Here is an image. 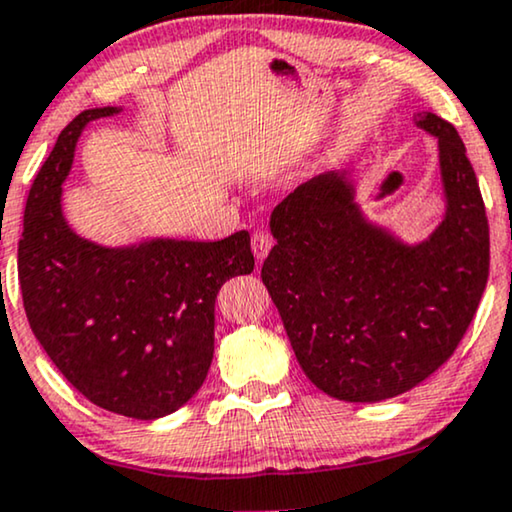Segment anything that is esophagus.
Instances as JSON below:
<instances>
[{"instance_id":"obj_1","label":"esophagus","mask_w":512,"mask_h":512,"mask_svg":"<svg viewBox=\"0 0 512 512\" xmlns=\"http://www.w3.org/2000/svg\"><path fill=\"white\" fill-rule=\"evenodd\" d=\"M274 248V238H271L269 231H255L252 234V252H255V260L262 262L264 257L269 255V250Z\"/></svg>"}]
</instances>
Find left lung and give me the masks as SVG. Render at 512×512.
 <instances>
[{"label": "left lung", "mask_w": 512, "mask_h": 512, "mask_svg": "<svg viewBox=\"0 0 512 512\" xmlns=\"http://www.w3.org/2000/svg\"><path fill=\"white\" fill-rule=\"evenodd\" d=\"M439 139L446 217L401 245L361 217L342 172L304 181L271 212L276 245L262 281L307 378L335 399L383 401L437 371L468 331L489 278V222L456 127Z\"/></svg>", "instance_id": "1"}]
</instances>
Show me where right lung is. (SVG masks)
Here are the masks:
<instances>
[{
	"instance_id": "1",
	"label": "right lung",
	"mask_w": 512,
	"mask_h": 512,
	"mask_svg": "<svg viewBox=\"0 0 512 512\" xmlns=\"http://www.w3.org/2000/svg\"><path fill=\"white\" fill-rule=\"evenodd\" d=\"M58 134L32 181L18 241V281L44 352L82 397L120 416L153 420L200 390L215 354V300L250 274L248 231L224 241H151L111 250L77 238L61 212V184L89 120Z\"/></svg>"
}]
</instances>
